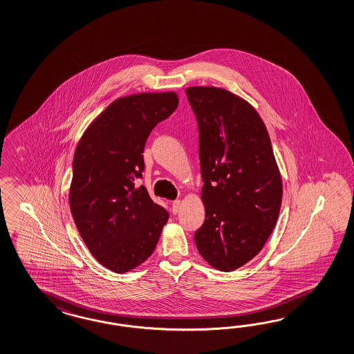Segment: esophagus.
Wrapping results in <instances>:
<instances>
[{"instance_id": "obj_1", "label": "esophagus", "mask_w": 354, "mask_h": 354, "mask_svg": "<svg viewBox=\"0 0 354 354\" xmlns=\"http://www.w3.org/2000/svg\"><path fill=\"white\" fill-rule=\"evenodd\" d=\"M180 209V200H175V201H172L171 203V210L174 214H176L178 211Z\"/></svg>"}]
</instances>
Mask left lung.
Segmentation results:
<instances>
[{
  "mask_svg": "<svg viewBox=\"0 0 354 354\" xmlns=\"http://www.w3.org/2000/svg\"><path fill=\"white\" fill-rule=\"evenodd\" d=\"M198 124L205 221L194 241L202 258L223 272L246 264L277 223L282 180L267 127L239 96L219 87H189Z\"/></svg>",
  "mask_w": 354,
  "mask_h": 354,
  "instance_id": "obj_1",
  "label": "left lung"
}]
</instances>
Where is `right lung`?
Wrapping results in <instances>:
<instances>
[{
	"mask_svg": "<svg viewBox=\"0 0 354 354\" xmlns=\"http://www.w3.org/2000/svg\"><path fill=\"white\" fill-rule=\"evenodd\" d=\"M178 103L175 93L117 99L77 145L69 191L72 216L87 249L115 273L149 258L169 220V212L135 182L144 171L148 136Z\"/></svg>",
	"mask_w": 354,
	"mask_h": 354,
	"instance_id": "1",
	"label": "right lung"
}]
</instances>
